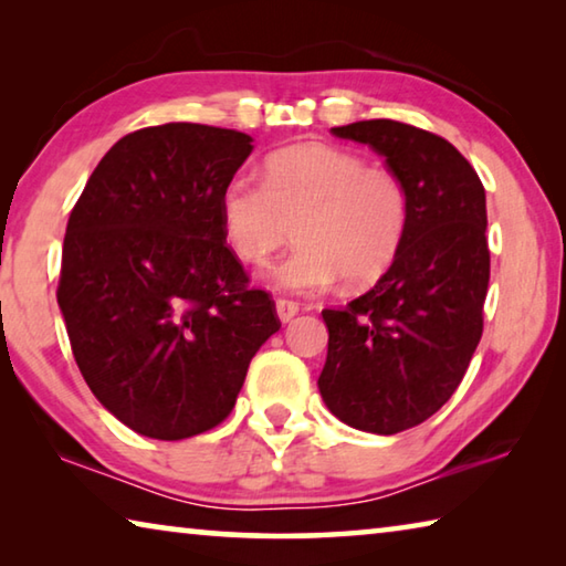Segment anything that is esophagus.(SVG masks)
Here are the masks:
<instances>
[{"instance_id": "34e87169", "label": "esophagus", "mask_w": 566, "mask_h": 566, "mask_svg": "<svg viewBox=\"0 0 566 566\" xmlns=\"http://www.w3.org/2000/svg\"><path fill=\"white\" fill-rule=\"evenodd\" d=\"M276 317H280V322H292L296 314H300V304L292 302V300H276Z\"/></svg>"}]
</instances>
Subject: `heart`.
I'll return each instance as SVG.
<instances>
[{"mask_svg": "<svg viewBox=\"0 0 566 566\" xmlns=\"http://www.w3.org/2000/svg\"><path fill=\"white\" fill-rule=\"evenodd\" d=\"M219 224L237 260L260 264L296 234L290 254L264 272L272 290L319 294L342 276L377 282L405 239L409 202L401 179L329 145H294L264 161V181L234 175L219 191Z\"/></svg>", "mask_w": 566, "mask_h": 566, "instance_id": "obj_1", "label": "heart"}]
</instances>
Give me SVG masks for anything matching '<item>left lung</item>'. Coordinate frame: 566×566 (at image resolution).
Instances as JSON below:
<instances>
[{"label": "left lung", "mask_w": 566, "mask_h": 566, "mask_svg": "<svg viewBox=\"0 0 566 566\" xmlns=\"http://www.w3.org/2000/svg\"><path fill=\"white\" fill-rule=\"evenodd\" d=\"M369 145L407 189L405 239L347 310H324V405L344 424L397 434L444 407L482 339L490 286L486 197L472 165L432 132L391 119L334 127Z\"/></svg>", "instance_id": "8db88e82"}]
</instances>
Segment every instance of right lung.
<instances>
[{
    "mask_svg": "<svg viewBox=\"0 0 566 566\" xmlns=\"http://www.w3.org/2000/svg\"><path fill=\"white\" fill-rule=\"evenodd\" d=\"M252 142L189 122L132 132L72 209L56 302L76 367L142 437L177 442L217 427L282 327L270 294L247 286L217 212Z\"/></svg>",
    "mask_w": 566,
    "mask_h": 566,
    "instance_id": "obj_1",
    "label": "right lung"
}]
</instances>
